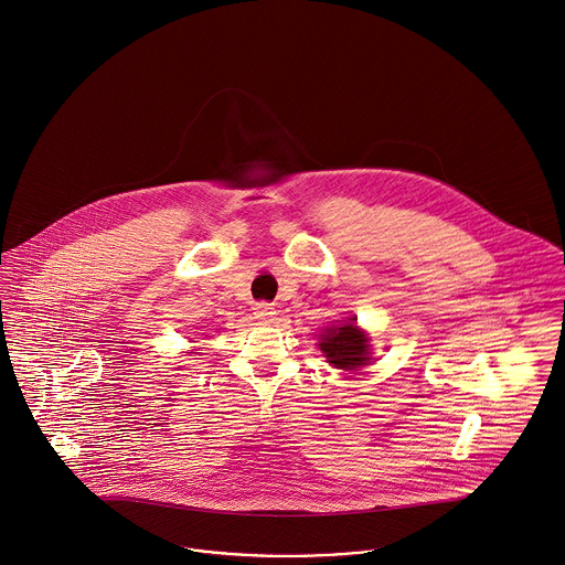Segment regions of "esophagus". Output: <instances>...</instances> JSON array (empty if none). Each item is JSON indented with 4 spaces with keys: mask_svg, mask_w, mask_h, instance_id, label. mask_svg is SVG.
Listing matches in <instances>:
<instances>
[{
    "mask_svg": "<svg viewBox=\"0 0 565 565\" xmlns=\"http://www.w3.org/2000/svg\"><path fill=\"white\" fill-rule=\"evenodd\" d=\"M274 315H276V308L267 305V302H258L257 307H255V317H257L258 321H269Z\"/></svg>",
    "mask_w": 565,
    "mask_h": 565,
    "instance_id": "obj_1",
    "label": "esophagus"
}]
</instances>
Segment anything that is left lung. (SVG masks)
Instances as JSON below:
<instances>
[{
	"label": "left lung",
	"mask_w": 565,
	"mask_h": 565,
	"mask_svg": "<svg viewBox=\"0 0 565 565\" xmlns=\"http://www.w3.org/2000/svg\"><path fill=\"white\" fill-rule=\"evenodd\" d=\"M371 339L356 326V317L348 323L323 328L319 334V350L334 369L359 371L371 362Z\"/></svg>",
	"instance_id": "1"
}]
</instances>
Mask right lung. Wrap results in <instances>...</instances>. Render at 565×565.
Here are the masks:
<instances>
[{
	"instance_id": "obj_1",
	"label": "right lung",
	"mask_w": 565,
	"mask_h": 565,
	"mask_svg": "<svg viewBox=\"0 0 565 565\" xmlns=\"http://www.w3.org/2000/svg\"><path fill=\"white\" fill-rule=\"evenodd\" d=\"M190 354H192V352H190Z\"/></svg>"
}]
</instances>
